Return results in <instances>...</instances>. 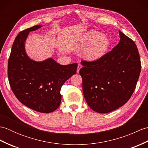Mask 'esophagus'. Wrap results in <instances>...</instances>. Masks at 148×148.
Segmentation results:
<instances>
[{
  "label": "esophagus",
  "mask_w": 148,
  "mask_h": 148,
  "mask_svg": "<svg viewBox=\"0 0 148 148\" xmlns=\"http://www.w3.org/2000/svg\"><path fill=\"white\" fill-rule=\"evenodd\" d=\"M82 67V66H81V65L80 64H78V66H77V73H79V70Z\"/></svg>",
  "instance_id": "obj_1"
}]
</instances>
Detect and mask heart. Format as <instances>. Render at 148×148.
<instances>
[{
  "label": "heart",
  "mask_w": 148,
  "mask_h": 148,
  "mask_svg": "<svg viewBox=\"0 0 148 148\" xmlns=\"http://www.w3.org/2000/svg\"><path fill=\"white\" fill-rule=\"evenodd\" d=\"M109 46L108 37L95 30H90L83 33L74 42L75 48L84 49L83 56L88 61H95L102 57Z\"/></svg>",
  "instance_id": "obj_1"
}]
</instances>
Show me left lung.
I'll return each mask as SVG.
<instances>
[{"mask_svg": "<svg viewBox=\"0 0 148 148\" xmlns=\"http://www.w3.org/2000/svg\"><path fill=\"white\" fill-rule=\"evenodd\" d=\"M119 34V42L111 51L97 60L81 62L84 99L99 113L113 111L126 103L139 77L141 64L137 46L121 31Z\"/></svg>", "mask_w": 148, "mask_h": 148, "instance_id": "left-lung-1", "label": "left lung"}]
</instances>
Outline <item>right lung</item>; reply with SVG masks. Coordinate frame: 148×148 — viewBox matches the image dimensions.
I'll use <instances>...</instances> for the list:
<instances>
[{"instance_id": "1", "label": "right lung", "mask_w": 148, "mask_h": 148, "mask_svg": "<svg viewBox=\"0 0 148 148\" xmlns=\"http://www.w3.org/2000/svg\"><path fill=\"white\" fill-rule=\"evenodd\" d=\"M42 27L36 25L21 31L12 44L8 74L12 92L19 101L34 111L49 113L60 105L62 86L76 73L77 64L62 65L53 58L42 62L30 59L25 41L29 32Z\"/></svg>"}]
</instances>
